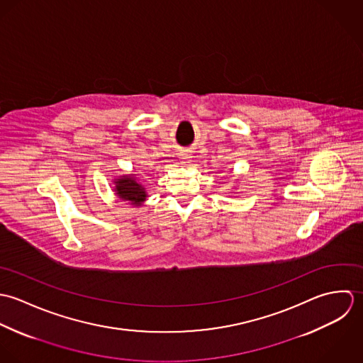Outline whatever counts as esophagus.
<instances>
[{
  "label": "esophagus",
  "instance_id": "esophagus-1",
  "mask_svg": "<svg viewBox=\"0 0 363 363\" xmlns=\"http://www.w3.org/2000/svg\"><path fill=\"white\" fill-rule=\"evenodd\" d=\"M185 158H188V157H185Z\"/></svg>",
  "mask_w": 363,
  "mask_h": 363
}]
</instances>
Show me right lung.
Masks as SVG:
<instances>
[{
  "label": "right lung",
  "mask_w": 363,
  "mask_h": 363,
  "mask_svg": "<svg viewBox=\"0 0 363 363\" xmlns=\"http://www.w3.org/2000/svg\"><path fill=\"white\" fill-rule=\"evenodd\" d=\"M116 192L123 201H129L132 205H140L145 201V188L138 184L135 178L125 177L116 182Z\"/></svg>",
  "instance_id": "obj_1"
}]
</instances>
